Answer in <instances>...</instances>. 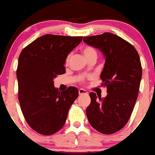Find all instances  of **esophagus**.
Wrapping results in <instances>:
<instances>
[{
  "mask_svg": "<svg viewBox=\"0 0 155 155\" xmlns=\"http://www.w3.org/2000/svg\"><path fill=\"white\" fill-rule=\"evenodd\" d=\"M78 93H79V95L87 94V91L84 90V89H79V90H78Z\"/></svg>",
  "mask_w": 155,
  "mask_h": 155,
  "instance_id": "34e87169",
  "label": "esophagus"
}]
</instances>
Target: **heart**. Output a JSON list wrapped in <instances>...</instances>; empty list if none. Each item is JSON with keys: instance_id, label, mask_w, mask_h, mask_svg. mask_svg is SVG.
I'll use <instances>...</instances> for the list:
<instances>
[{"instance_id": "1", "label": "heart", "mask_w": 155, "mask_h": 155, "mask_svg": "<svg viewBox=\"0 0 155 155\" xmlns=\"http://www.w3.org/2000/svg\"><path fill=\"white\" fill-rule=\"evenodd\" d=\"M82 53L87 60L93 59V58L96 59V58H97V52H96V50L93 47H90V46H86V47H84L82 49ZM71 54H68L66 59H65V63L66 64L68 63V62H69L70 59H71Z\"/></svg>"}]
</instances>
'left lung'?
<instances>
[{"instance_id": "8db88e82", "label": "left lung", "mask_w": 155, "mask_h": 155, "mask_svg": "<svg viewBox=\"0 0 155 155\" xmlns=\"http://www.w3.org/2000/svg\"><path fill=\"white\" fill-rule=\"evenodd\" d=\"M84 41L104 55L105 62L100 78L108 93L105 98L90 93L87 119L99 133L112 134L127 124L137 99L142 78L139 53L129 42L108 32L84 37Z\"/></svg>"}]
</instances>
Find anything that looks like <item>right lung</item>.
Returning a JSON list of instances; mask_svg holds the SVG:
<instances>
[{"label": "right lung", "mask_w": 155, "mask_h": 155, "mask_svg": "<svg viewBox=\"0 0 155 155\" xmlns=\"http://www.w3.org/2000/svg\"><path fill=\"white\" fill-rule=\"evenodd\" d=\"M83 37L45 35L21 52L18 61L19 101L26 122L45 136L61 130L68 110L78 96L75 87L63 91L54 87L53 79L65 74V59Z\"/></svg>", "instance_id": "1"}]
</instances>
